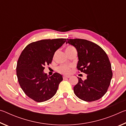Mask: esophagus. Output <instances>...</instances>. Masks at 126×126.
Returning a JSON list of instances; mask_svg holds the SVG:
<instances>
[{
	"mask_svg": "<svg viewBox=\"0 0 126 126\" xmlns=\"http://www.w3.org/2000/svg\"><path fill=\"white\" fill-rule=\"evenodd\" d=\"M68 78H69V76H63V78L64 79H65Z\"/></svg>",
	"mask_w": 126,
	"mask_h": 126,
	"instance_id": "obj_1",
	"label": "esophagus"
}]
</instances>
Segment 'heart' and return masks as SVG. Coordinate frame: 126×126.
Returning a JSON list of instances; mask_svg holds the SVG:
<instances>
[{
	"label": "heart",
	"instance_id": "b5f03b06",
	"mask_svg": "<svg viewBox=\"0 0 126 126\" xmlns=\"http://www.w3.org/2000/svg\"><path fill=\"white\" fill-rule=\"evenodd\" d=\"M72 48H74L73 47L68 46L66 48V50H69ZM72 67H73V66L71 65L63 64L58 66L57 68V70L59 73L65 74V75H68V74H70L71 73Z\"/></svg>",
	"mask_w": 126,
	"mask_h": 126
}]
</instances>
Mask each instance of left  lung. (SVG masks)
I'll use <instances>...</instances> for the list:
<instances>
[{"mask_svg": "<svg viewBox=\"0 0 126 126\" xmlns=\"http://www.w3.org/2000/svg\"><path fill=\"white\" fill-rule=\"evenodd\" d=\"M73 46L78 52V71L87 74V79L78 78L74 93L86 102L99 99L105 94L112 78L109 58L101 47L86 39H67L66 43Z\"/></svg>", "mask_w": 126, "mask_h": 126, "instance_id": "left-lung-1", "label": "left lung"}]
</instances>
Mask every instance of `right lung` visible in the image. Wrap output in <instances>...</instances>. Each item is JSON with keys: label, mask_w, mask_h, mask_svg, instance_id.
Here are the masks:
<instances>
[{"label": "right lung", "mask_w": 126, "mask_h": 126, "mask_svg": "<svg viewBox=\"0 0 126 126\" xmlns=\"http://www.w3.org/2000/svg\"><path fill=\"white\" fill-rule=\"evenodd\" d=\"M66 39H43L29 44L22 51L16 65V76L22 90L37 102L47 101L56 93L62 76H48L44 66L52 63L53 55Z\"/></svg>", "instance_id": "right-lung-1"}]
</instances>
